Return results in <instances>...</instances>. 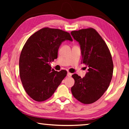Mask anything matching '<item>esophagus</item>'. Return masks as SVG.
Listing matches in <instances>:
<instances>
[{
    "label": "esophagus",
    "instance_id": "esophagus-1",
    "mask_svg": "<svg viewBox=\"0 0 129 129\" xmlns=\"http://www.w3.org/2000/svg\"><path fill=\"white\" fill-rule=\"evenodd\" d=\"M67 76H68V77H71V76H72V74H71L70 73H68Z\"/></svg>",
    "mask_w": 129,
    "mask_h": 129
}]
</instances>
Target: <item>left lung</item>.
<instances>
[{"label": "left lung", "instance_id": "1", "mask_svg": "<svg viewBox=\"0 0 129 129\" xmlns=\"http://www.w3.org/2000/svg\"><path fill=\"white\" fill-rule=\"evenodd\" d=\"M71 35L80 45L81 63L87 68L84 78L76 74L72 75L75 84L71 90L74 97L80 102L92 104L101 97L111 82L114 65L110 52L103 38L94 29L73 31Z\"/></svg>", "mask_w": 129, "mask_h": 129}]
</instances>
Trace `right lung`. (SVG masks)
<instances>
[{
    "instance_id": "1",
    "label": "right lung",
    "mask_w": 129,
    "mask_h": 129,
    "mask_svg": "<svg viewBox=\"0 0 129 129\" xmlns=\"http://www.w3.org/2000/svg\"><path fill=\"white\" fill-rule=\"evenodd\" d=\"M65 40L73 41L69 33L44 28L33 34L24 45L19 58V74L24 89L33 100L48 99L67 76L66 70L57 72L50 67Z\"/></svg>"
}]
</instances>
